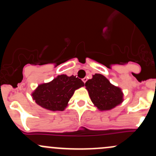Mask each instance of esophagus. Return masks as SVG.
<instances>
[{
	"mask_svg": "<svg viewBox=\"0 0 156 156\" xmlns=\"http://www.w3.org/2000/svg\"><path fill=\"white\" fill-rule=\"evenodd\" d=\"M82 80H83V83H86V82H87V77H85V78H83V79H82Z\"/></svg>",
	"mask_w": 156,
	"mask_h": 156,
	"instance_id": "esophagus-1",
	"label": "esophagus"
}]
</instances>
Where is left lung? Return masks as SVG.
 <instances>
[{
	"mask_svg": "<svg viewBox=\"0 0 156 156\" xmlns=\"http://www.w3.org/2000/svg\"><path fill=\"white\" fill-rule=\"evenodd\" d=\"M85 87L92 102L101 111L112 109L124 100L121 88L112 85L101 74L92 75V79L85 83Z\"/></svg>",
	"mask_w": 156,
	"mask_h": 156,
	"instance_id": "8db88e82",
	"label": "left lung"
}]
</instances>
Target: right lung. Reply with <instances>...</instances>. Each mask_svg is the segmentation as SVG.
Returning a JSON list of instances; mask_svg holds the SVG:
<instances>
[{
	"label": "right lung",
	"instance_id": "right-lung-1",
	"mask_svg": "<svg viewBox=\"0 0 156 156\" xmlns=\"http://www.w3.org/2000/svg\"><path fill=\"white\" fill-rule=\"evenodd\" d=\"M84 83L72 75H61L49 83L38 85L32 93L33 100L39 106L51 111H63L77 89Z\"/></svg>",
	"mask_w": 156,
	"mask_h": 156
}]
</instances>
